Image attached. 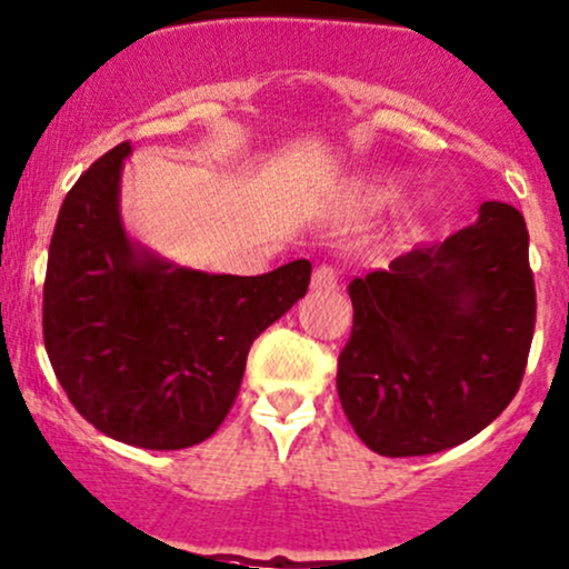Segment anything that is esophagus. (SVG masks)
Segmentation results:
<instances>
[{
  "mask_svg": "<svg viewBox=\"0 0 569 569\" xmlns=\"http://www.w3.org/2000/svg\"><path fill=\"white\" fill-rule=\"evenodd\" d=\"M313 291H332L337 289V270L332 264H318L313 270V280H310Z\"/></svg>",
  "mask_w": 569,
  "mask_h": 569,
  "instance_id": "esophagus-1",
  "label": "esophagus"
}]
</instances>
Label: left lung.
<instances>
[{
	"instance_id": "8db88e82",
	"label": "left lung",
	"mask_w": 569,
	"mask_h": 569,
	"mask_svg": "<svg viewBox=\"0 0 569 569\" xmlns=\"http://www.w3.org/2000/svg\"><path fill=\"white\" fill-rule=\"evenodd\" d=\"M353 329L337 395L380 457H427L476 437L516 397L535 335L523 216L483 202L437 248L348 283Z\"/></svg>"
}]
</instances>
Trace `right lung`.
Returning <instances> with one entry per match:
<instances>
[{
    "instance_id": "add662e5",
    "label": "right lung",
    "mask_w": 569,
    "mask_h": 569,
    "mask_svg": "<svg viewBox=\"0 0 569 569\" xmlns=\"http://www.w3.org/2000/svg\"><path fill=\"white\" fill-rule=\"evenodd\" d=\"M121 142L61 202L42 286L48 359L86 421L112 440L178 451L232 410L253 340L308 295L310 261L237 278L134 251L118 216Z\"/></svg>"
}]
</instances>
